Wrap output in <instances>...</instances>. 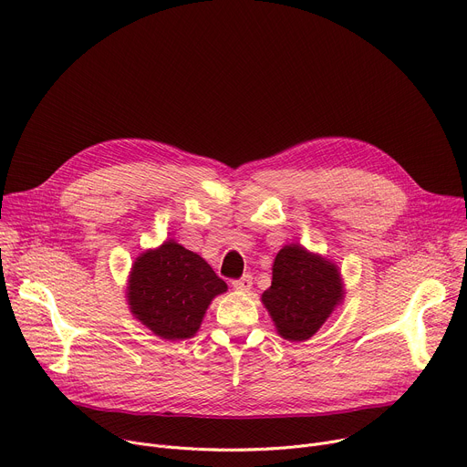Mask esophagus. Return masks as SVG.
<instances>
[{
	"label": "esophagus",
	"mask_w": 467,
	"mask_h": 467,
	"mask_svg": "<svg viewBox=\"0 0 467 467\" xmlns=\"http://www.w3.org/2000/svg\"><path fill=\"white\" fill-rule=\"evenodd\" d=\"M232 285H234L235 290H241V292H248V290H250V285H253V276H250V275H243L241 278L234 280V282H232Z\"/></svg>",
	"instance_id": "34e87169"
}]
</instances>
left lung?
Instances as JSON below:
<instances>
[{"label":"left lung","mask_w":467,"mask_h":467,"mask_svg":"<svg viewBox=\"0 0 467 467\" xmlns=\"http://www.w3.org/2000/svg\"><path fill=\"white\" fill-rule=\"evenodd\" d=\"M342 299L338 269L299 244L284 246L273 264V282L262 301L280 337L308 340Z\"/></svg>","instance_id":"obj_1"}]
</instances>
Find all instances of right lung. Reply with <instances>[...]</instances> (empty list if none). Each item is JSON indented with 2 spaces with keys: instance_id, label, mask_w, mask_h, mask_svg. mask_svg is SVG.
<instances>
[{
  "instance_id": "right-lung-1",
  "label": "right lung",
  "mask_w": 467,
  "mask_h": 467,
  "mask_svg": "<svg viewBox=\"0 0 467 467\" xmlns=\"http://www.w3.org/2000/svg\"><path fill=\"white\" fill-rule=\"evenodd\" d=\"M226 282L192 250L166 241L136 258L129 280L132 314L155 335L168 340L191 338L214 296Z\"/></svg>"
}]
</instances>
